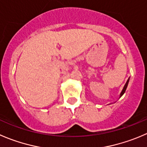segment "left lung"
Listing matches in <instances>:
<instances>
[{
  "label": "left lung",
  "instance_id": "left-lung-1",
  "mask_svg": "<svg viewBox=\"0 0 147 147\" xmlns=\"http://www.w3.org/2000/svg\"><path fill=\"white\" fill-rule=\"evenodd\" d=\"M129 79H128L127 82H126V84H125V85H124V87H123V90H122L121 92V94H120V98H121V96H122V95H123V94H124L125 91H126V88H127V86H128V84H129Z\"/></svg>",
  "mask_w": 147,
  "mask_h": 147
}]
</instances>
